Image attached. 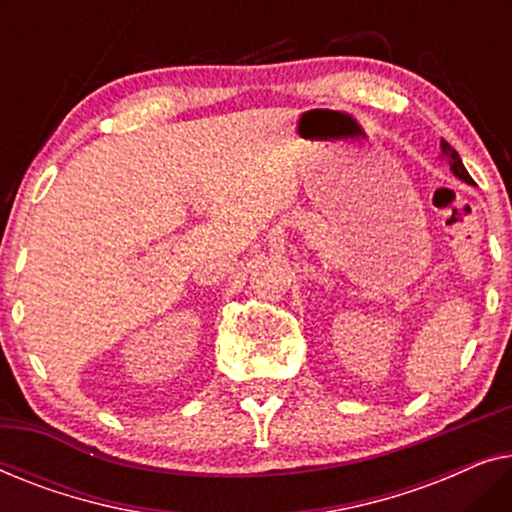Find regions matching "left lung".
<instances>
[{
	"label": "left lung",
	"mask_w": 512,
	"mask_h": 512,
	"mask_svg": "<svg viewBox=\"0 0 512 512\" xmlns=\"http://www.w3.org/2000/svg\"><path fill=\"white\" fill-rule=\"evenodd\" d=\"M440 151H443V158L447 160V163H450V170L454 172V177H459L461 181H466V184H471V186H473L475 181L471 179V174L466 172V167H464V163H461L459 153L454 151L452 146L445 142V139H443V142H440Z\"/></svg>",
	"instance_id": "8db88e82"
}]
</instances>
